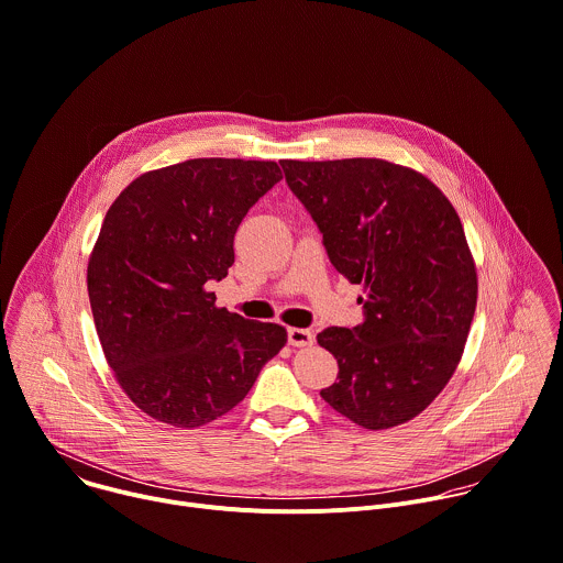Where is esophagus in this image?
<instances>
[{
    "label": "esophagus",
    "mask_w": 563,
    "mask_h": 563,
    "mask_svg": "<svg viewBox=\"0 0 563 563\" xmlns=\"http://www.w3.org/2000/svg\"><path fill=\"white\" fill-rule=\"evenodd\" d=\"M288 343L295 345V347H306V345L314 343V334L310 330H303V328H290L288 330Z\"/></svg>",
    "instance_id": "34e87169"
}]
</instances>
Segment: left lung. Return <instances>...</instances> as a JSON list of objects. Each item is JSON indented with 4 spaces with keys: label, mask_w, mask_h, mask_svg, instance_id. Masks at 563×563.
<instances>
[{
    "label": "left lung",
    "mask_w": 563,
    "mask_h": 563,
    "mask_svg": "<svg viewBox=\"0 0 563 563\" xmlns=\"http://www.w3.org/2000/svg\"><path fill=\"white\" fill-rule=\"evenodd\" d=\"M332 266L361 284L365 321L317 334L339 380L321 398L365 429L424 411L453 376L477 303V271L446 196L380 158L279 161Z\"/></svg>",
    "instance_id": "obj_1"
}]
</instances>
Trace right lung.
Wrapping results in <instances>:
<instances>
[{"mask_svg":"<svg viewBox=\"0 0 563 563\" xmlns=\"http://www.w3.org/2000/svg\"><path fill=\"white\" fill-rule=\"evenodd\" d=\"M282 180L275 161L194 158L145 172L112 202L88 262L108 365L150 418L194 429L246 398L286 345L279 323L216 306L249 209Z\"/></svg>","mask_w":563,"mask_h":563,"instance_id":"right-lung-1","label":"right lung"}]
</instances>
